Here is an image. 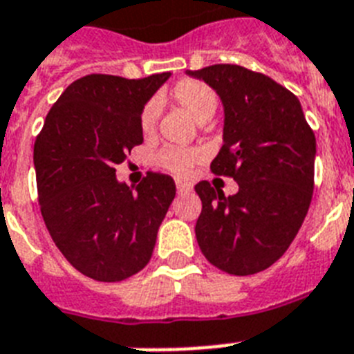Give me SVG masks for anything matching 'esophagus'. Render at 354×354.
I'll return each instance as SVG.
<instances>
[{
	"instance_id": "34e87169",
	"label": "esophagus",
	"mask_w": 354,
	"mask_h": 354,
	"mask_svg": "<svg viewBox=\"0 0 354 354\" xmlns=\"http://www.w3.org/2000/svg\"><path fill=\"white\" fill-rule=\"evenodd\" d=\"M176 189H178V194H185V192H189L192 189L191 183L183 182V180H176Z\"/></svg>"
}]
</instances>
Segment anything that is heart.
Instances as JSON below:
<instances>
[{
    "mask_svg": "<svg viewBox=\"0 0 354 354\" xmlns=\"http://www.w3.org/2000/svg\"><path fill=\"white\" fill-rule=\"evenodd\" d=\"M171 99L174 100L176 106L185 109L198 124H205L207 120L214 117V113L218 109V95L210 88L196 79H183L178 82L171 91ZM158 120V108L156 104H145L140 113V129L144 135H151L154 131ZM200 160V153L194 149H180V147H165L160 151L156 156V162L162 167L169 169L178 176H185L191 171L194 162Z\"/></svg>",
    "mask_w": 354,
    "mask_h": 354,
    "instance_id": "b5f03b06",
    "label": "heart"
}]
</instances>
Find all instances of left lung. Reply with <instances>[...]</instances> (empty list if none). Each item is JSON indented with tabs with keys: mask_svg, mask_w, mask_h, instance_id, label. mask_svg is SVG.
I'll return each instance as SVG.
<instances>
[{
	"mask_svg": "<svg viewBox=\"0 0 354 354\" xmlns=\"http://www.w3.org/2000/svg\"><path fill=\"white\" fill-rule=\"evenodd\" d=\"M187 75L207 82L221 99L223 147L210 171L239 185L234 196L209 182L194 187L201 200L200 250L232 275L263 272L283 257L310 209L315 135L295 95L263 73L214 64Z\"/></svg>",
	"mask_w": 354,
	"mask_h": 354,
	"instance_id": "1",
	"label": "left lung"
}]
</instances>
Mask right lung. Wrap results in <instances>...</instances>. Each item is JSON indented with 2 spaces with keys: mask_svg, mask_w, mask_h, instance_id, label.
I'll return each mask as SVG.
<instances>
[{
  "mask_svg": "<svg viewBox=\"0 0 354 354\" xmlns=\"http://www.w3.org/2000/svg\"><path fill=\"white\" fill-rule=\"evenodd\" d=\"M171 77L91 73L71 82L35 138L41 214L53 243L86 277L117 283L140 272L176 196L174 180L147 172L136 189L115 165L144 142L140 113Z\"/></svg>",
  "mask_w": 354,
  "mask_h": 354,
  "instance_id": "obj_1",
  "label": "right lung"
}]
</instances>
